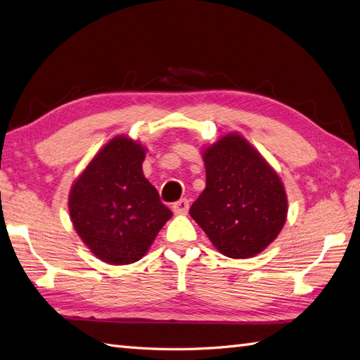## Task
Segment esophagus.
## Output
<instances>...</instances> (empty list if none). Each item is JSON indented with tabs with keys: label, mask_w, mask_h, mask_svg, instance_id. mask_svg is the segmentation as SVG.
Returning a JSON list of instances; mask_svg holds the SVG:
<instances>
[{
	"label": "esophagus",
	"mask_w": 360,
	"mask_h": 360,
	"mask_svg": "<svg viewBox=\"0 0 360 360\" xmlns=\"http://www.w3.org/2000/svg\"><path fill=\"white\" fill-rule=\"evenodd\" d=\"M172 208H173V213L174 214H187L188 213V208H190L188 199H181L178 202H174Z\"/></svg>",
	"instance_id": "34e87169"
}]
</instances>
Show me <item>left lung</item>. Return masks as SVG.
I'll return each instance as SVG.
<instances>
[{
  "label": "left lung",
  "instance_id": "8db88e82",
  "mask_svg": "<svg viewBox=\"0 0 360 360\" xmlns=\"http://www.w3.org/2000/svg\"><path fill=\"white\" fill-rule=\"evenodd\" d=\"M207 187L190 216L231 259H250L266 250L288 217V196L276 172L237 134H226L202 152Z\"/></svg>",
  "mask_w": 360,
  "mask_h": 360
}]
</instances>
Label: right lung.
<instances>
[{
  "label": "right lung",
  "mask_w": 360,
  "mask_h": 360,
  "mask_svg": "<svg viewBox=\"0 0 360 360\" xmlns=\"http://www.w3.org/2000/svg\"><path fill=\"white\" fill-rule=\"evenodd\" d=\"M144 156L146 147L117 135L96 153L70 190L68 210L76 233L105 263L140 260L172 217L144 178Z\"/></svg>",
  "instance_id": "right-lung-1"
}]
</instances>
